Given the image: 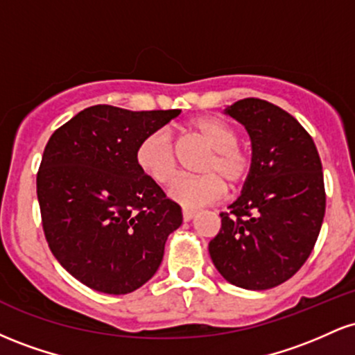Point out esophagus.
Masks as SVG:
<instances>
[{"mask_svg": "<svg viewBox=\"0 0 355 355\" xmlns=\"http://www.w3.org/2000/svg\"><path fill=\"white\" fill-rule=\"evenodd\" d=\"M195 217H197V211L183 210V220H185V222H190V220H193Z\"/></svg>", "mask_w": 355, "mask_h": 355, "instance_id": "esophagus-1", "label": "esophagus"}]
</instances>
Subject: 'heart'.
Returning <instances> with one entry per match:
<instances>
[{
    "label": "heart",
    "instance_id": "b5f03b06",
    "mask_svg": "<svg viewBox=\"0 0 355 355\" xmlns=\"http://www.w3.org/2000/svg\"><path fill=\"white\" fill-rule=\"evenodd\" d=\"M193 135L211 150L202 165V177L178 178L170 187L168 197L185 210L218 202L225 195V181L230 189H239L252 172V157L239 145V132L229 121L217 116H200L189 123ZM135 160L138 168L158 185L172 182L177 173V155L172 137L165 130L148 133L137 146Z\"/></svg>",
    "mask_w": 355,
    "mask_h": 355
}]
</instances>
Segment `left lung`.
Wrapping results in <instances>:
<instances>
[{
	"mask_svg": "<svg viewBox=\"0 0 355 355\" xmlns=\"http://www.w3.org/2000/svg\"><path fill=\"white\" fill-rule=\"evenodd\" d=\"M223 113L248 132L252 172L229 214H220L222 229L209 252L227 282L267 291L304 266L319 237L325 214L320 157L304 126L274 103L245 98Z\"/></svg>",
	"mask_w": 355,
	"mask_h": 355,
	"instance_id": "1",
	"label": "left lung"
}]
</instances>
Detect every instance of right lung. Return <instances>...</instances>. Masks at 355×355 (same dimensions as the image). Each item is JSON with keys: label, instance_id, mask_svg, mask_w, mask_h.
Here are the masks:
<instances>
[{"label": "right lung", "instance_id": "obj_1", "mask_svg": "<svg viewBox=\"0 0 355 355\" xmlns=\"http://www.w3.org/2000/svg\"><path fill=\"white\" fill-rule=\"evenodd\" d=\"M180 113L95 105L48 140L36 178L44 237L61 267L93 291L140 288L182 225L180 205L135 160L141 138Z\"/></svg>", "mask_w": 355, "mask_h": 355}]
</instances>
